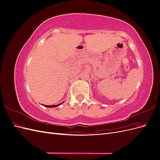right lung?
<instances>
[{"instance_id":"right-lung-1","label":"right lung","mask_w":160,"mask_h":160,"mask_svg":"<svg viewBox=\"0 0 160 160\" xmlns=\"http://www.w3.org/2000/svg\"><path fill=\"white\" fill-rule=\"evenodd\" d=\"M61 103H60L59 105H45V107H47V108H55V107H57V106L60 105Z\"/></svg>"}]
</instances>
